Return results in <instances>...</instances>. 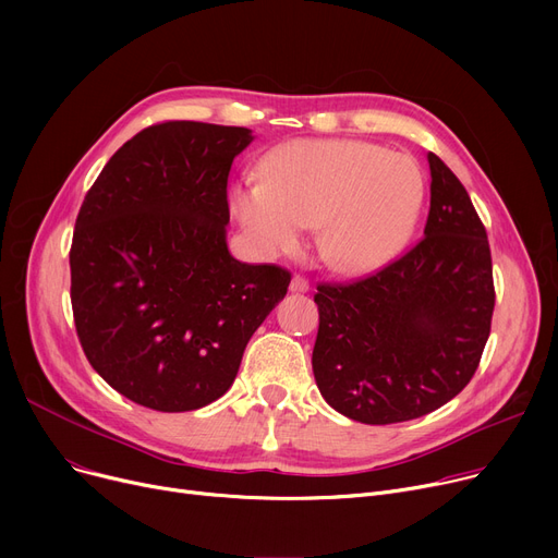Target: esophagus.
Listing matches in <instances>:
<instances>
[{"mask_svg": "<svg viewBox=\"0 0 558 558\" xmlns=\"http://www.w3.org/2000/svg\"><path fill=\"white\" fill-rule=\"evenodd\" d=\"M289 291H294V294H307L310 282L303 276L296 274L294 278H291V282H289Z\"/></svg>", "mask_w": 558, "mask_h": 558, "instance_id": "1", "label": "esophagus"}]
</instances>
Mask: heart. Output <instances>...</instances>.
Listing matches in <instances>:
<instances>
[{"mask_svg": "<svg viewBox=\"0 0 558 558\" xmlns=\"http://www.w3.org/2000/svg\"><path fill=\"white\" fill-rule=\"evenodd\" d=\"M262 175L230 187V210L255 246L294 253L318 223V255L343 276L391 264L412 240L425 201L418 162L364 140L287 142L264 158Z\"/></svg>", "mask_w": 558, "mask_h": 558, "instance_id": "heart-1", "label": "heart"}]
</instances>
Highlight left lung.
I'll use <instances>...</instances> for the list:
<instances>
[{
	"label": "left lung",
	"mask_w": 558,
	"mask_h": 558,
	"mask_svg": "<svg viewBox=\"0 0 558 558\" xmlns=\"http://www.w3.org/2000/svg\"><path fill=\"white\" fill-rule=\"evenodd\" d=\"M425 238L350 284H318L316 387L339 414L389 425L421 418L475 375L495 307L486 230L450 167L427 154Z\"/></svg>",
	"instance_id": "8db88e82"
}]
</instances>
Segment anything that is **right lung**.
Listing matches in <instances>:
<instances>
[{"instance_id":"right-lung-1","label":"right lung","mask_w":558,"mask_h":558,"mask_svg":"<svg viewBox=\"0 0 558 558\" xmlns=\"http://www.w3.org/2000/svg\"><path fill=\"white\" fill-rule=\"evenodd\" d=\"M251 142L242 126H149L106 162L78 210L70 269L83 353L156 412L221 398L287 294L289 271L244 264L226 244L228 173Z\"/></svg>"}]
</instances>
